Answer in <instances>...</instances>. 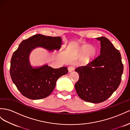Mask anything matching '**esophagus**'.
<instances>
[{
  "instance_id": "1",
  "label": "esophagus",
  "mask_w": 130,
  "mask_h": 130,
  "mask_svg": "<svg viewBox=\"0 0 130 130\" xmlns=\"http://www.w3.org/2000/svg\"><path fill=\"white\" fill-rule=\"evenodd\" d=\"M74 69H75V67H74V66H72V65L70 66L68 68V70H69V71L70 72H72V71H74Z\"/></svg>"
}]
</instances>
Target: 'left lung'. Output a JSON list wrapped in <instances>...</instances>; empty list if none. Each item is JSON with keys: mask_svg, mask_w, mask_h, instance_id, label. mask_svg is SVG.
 Wrapping results in <instances>:
<instances>
[{"mask_svg": "<svg viewBox=\"0 0 130 130\" xmlns=\"http://www.w3.org/2000/svg\"><path fill=\"white\" fill-rule=\"evenodd\" d=\"M101 42L100 54L86 66L75 71L79 75L75 89L81 99L99 103L109 98L120 84L124 66L120 53L104 37L97 38Z\"/></svg>", "mask_w": 130, "mask_h": 130, "instance_id": "left-lung-1", "label": "left lung"}]
</instances>
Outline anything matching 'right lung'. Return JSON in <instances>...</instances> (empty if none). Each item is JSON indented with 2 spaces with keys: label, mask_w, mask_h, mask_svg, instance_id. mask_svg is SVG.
I'll return each mask as SVG.
<instances>
[{
  "label": "right lung",
  "mask_w": 130,
  "mask_h": 130,
  "mask_svg": "<svg viewBox=\"0 0 130 130\" xmlns=\"http://www.w3.org/2000/svg\"><path fill=\"white\" fill-rule=\"evenodd\" d=\"M62 45L60 37H49L37 34L24 40L13 53L10 74L13 83L25 97L41 99L48 97L55 87L58 79L68 74L67 67L54 69L47 64L33 67L29 55L37 48L50 52L59 51Z\"/></svg>",
  "instance_id": "right-lung-1"
}]
</instances>
